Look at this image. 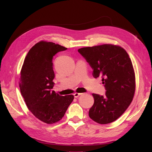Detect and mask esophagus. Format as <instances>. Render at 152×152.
Instances as JSON below:
<instances>
[{"instance_id":"34e87169","label":"esophagus","mask_w":152,"mask_h":152,"mask_svg":"<svg viewBox=\"0 0 152 152\" xmlns=\"http://www.w3.org/2000/svg\"><path fill=\"white\" fill-rule=\"evenodd\" d=\"M82 93H75L73 94V95H74V97L75 98H78L80 95H81Z\"/></svg>"}]
</instances>
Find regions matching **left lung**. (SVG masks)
Here are the masks:
<instances>
[{
	"label": "left lung",
	"mask_w": 152,
	"mask_h": 152,
	"mask_svg": "<svg viewBox=\"0 0 152 152\" xmlns=\"http://www.w3.org/2000/svg\"><path fill=\"white\" fill-rule=\"evenodd\" d=\"M78 51L93 68V77L102 78L107 91L104 96L93 94L94 102L89 117L100 124L116 121L130 105L135 93V73L129 54L113 44L82 48Z\"/></svg>",
	"instance_id": "left-lung-1"
}]
</instances>
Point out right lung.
<instances>
[{
    "mask_svg": "<svg viewBox=\"0 0 152 152\" xmlns=\"http://www.w3.org/2000/svg\"><path fill=\"white\" fill-rule=\"evenodd\" d=\"M67 48L51 42L40 41L27 54L21 70L20 91L28 110L44 123L52 124L63 117L74 99L52 91L54 83L53 58Z\"/></svg>",
    "mask_w": 152,
    "mask_h": 152,
    "instance_id": "obj_1",
    "label": "right lung"
}]
</instances>
